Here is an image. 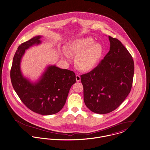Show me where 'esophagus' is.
I'll return each mask as SVG.
<instances>
[{"label":"esophagus","mask_w":150,"mask_h":150,"mask_svg":"<svg viewBox=\"0 0 150 150\" xmlns=\"http://www.w3.org/2000/svg\"><path fill=\"white\" fill-rule=\"evenodd\" d=\"M76 81H77V82L80 81V80H81V77H80V75L77 74L76 76Z\"/></svg>","instance_id":"esophagus-1"}]
</instances>
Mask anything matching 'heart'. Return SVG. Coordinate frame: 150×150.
<instances>
[{"label": "heart", "instance_id": "obj_1", "mask_svg": "<svg viewBox=\"0 0 150 150\" xmlns=\"http://www.w3.org/2000/svg\"><path fill=\"white\" fill-rule=\"evenodd\" d=\"M68 50L70 54H78L76 62L80 69L83 70L93 68L98 63L103 52L102 46L99 43H95L92 38L73 40L69 42ZM64 54L68 57L67 52Z\"/></svg>", "mask_w": 150, "mask_h": 150}]
</instances>
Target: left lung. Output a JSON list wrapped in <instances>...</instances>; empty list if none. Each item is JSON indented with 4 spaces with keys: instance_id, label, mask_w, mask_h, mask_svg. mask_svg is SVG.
I'll return each instance as SVG.
<instances>
[{
    "instance_id": "8db88e82",
    "label": "left lung",
    "mask_w": 150,
    "mask_h": 150,
    "mask_svg": "<svg viewBox=\"0 0 150 150\" xmlns=\"http://www.w3.org/2000/svg\"><path fill=\"white\" fill-rule=\"evenodd\" d=\"M109 52L89 73L81 75L83 100L87 108L97 114L115 110L130 93L134 63L129 52L116 38L109 36Z\"/></svg>"
}]
</instances>
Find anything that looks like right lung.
Masks as SVG:
<instances>
[{"label":"right lung","mask_w":150,"mask_h":150,"mask_svg":"<svg viewBox=\"0 0 150 150\" xmlns=\"http://www.w3.org/2000/svg\"><path fill=\"white\" fill-rule=\"evenodd\" d=\"M37 36L19 46L11 69V83L22 102L30 110L48 115L59 112L64 107L71 86L76 82L74 71L55 65L48 67L39 82L33 84L20 71V61L27 49L41 42Z\"/></svg>","instance_id":"add662e5"}]
</instances>
